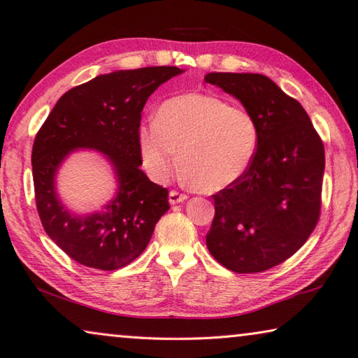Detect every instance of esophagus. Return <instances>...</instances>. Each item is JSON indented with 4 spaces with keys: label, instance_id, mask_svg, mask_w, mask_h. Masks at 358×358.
Masks as SVG:
<instances>
[{
    "label": "esophagus",
    "instance_id": "1",
    "mask_svg": "<svg viewBox=\"0 0 358 358\" xmlns=\"http://www.w3.org/2000/svg\"><path fill=\"white\" fill-rule=\"evenodd\" d=\"M185 200H187V195H186V194H180V192H177V191H171V192H169V203H171V204L183 203Z\"/></svg>",
    "mask_w": 358,
    "mask_h": 358
}]
</instances>
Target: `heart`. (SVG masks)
<instances>
[{"label": "heart", "instance_id": "heart-1", "mask_svg": "<svg viewBox=\"0 0 358 358\" xmlns=\"http://www.w3.org/2000/svg\"><path fill=\"white\" fill-rule=\"evenodd\" d=\"M136 140L152 180L169 178L180 155L186 178L200 191L217 192L235 183L252 163L258 127L246 109L191 92L159 104L155 121L143 123Z\"/></svg>", "mask_w": 358, "mask_h": 358}]
</instances>
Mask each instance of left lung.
<instances>
[{
    "label": "left lung",
    "mask_w": 358,
    "mask_h": 358,
    "mask_svg": "<svg viewBox=\"0 0 358 358\" xmlns=\"http://www.w3.org/2000/svg\"><path fill=\"white\" fill-rule=\"evenodd\" d=\"M206 83L252 113L258 148L241 177L214 196L209 252L237 273L271 269L315 229L322 208L323 141L303 106L260 73L212 72Z\"/></svg>",
    "instance_id": "obj_1"
}]
</instances>
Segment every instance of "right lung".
I'll list each match as a JSON object with an SVG mask.
<instances>
[{
	"label": "right lung",
	"mask_w": 358,
	"mask_h": 358,
	"mask_svg": "<svg viewBox=\"0 0 358 358\" xmlns=\"http://www.w3.org/2000/svg\"><path fill=\"white\" fill-rule=\"evenodd\" d=\"M183 71L143 67L98 75L59 98L35 136L32 173L36 209L45 234L72 260L101 271L124 268L138 257L169 209L166 187L148 178L136 134L155 89ZM78 148L103 153L117 178L116 196L101 210L77 216L59 200V166Z\"/></svg>",
	"instance_id": "1"
}]
</instances>
